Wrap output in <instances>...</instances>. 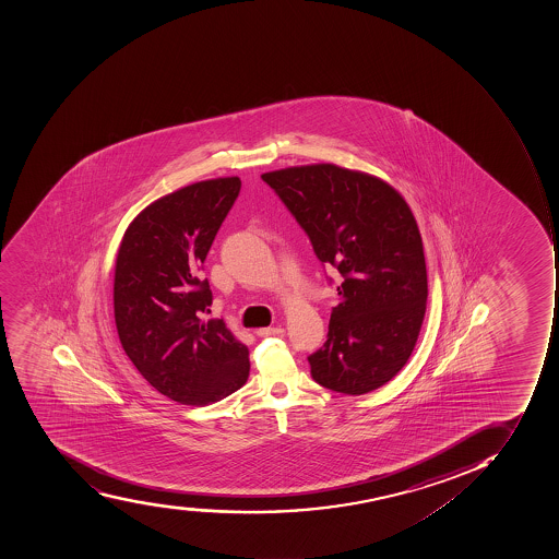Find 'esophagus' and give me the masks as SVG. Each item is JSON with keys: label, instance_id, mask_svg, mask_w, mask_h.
Instances as JSON below:
<instances>
[{"label": "esophagus", "instance_id": "1", "mask_svg": "<svg viewBox=\"0 0 559 559\" xmlns=\"http://www.w3.org/2000/svg\"><path fill=\"white\" fill-rule=\"evenodd\" d=\"M282 326L260 328V330H257L258 337H272V335H282Z\"/></svg>", "mask_w": 559, "mask_h": 559}]
</instances>
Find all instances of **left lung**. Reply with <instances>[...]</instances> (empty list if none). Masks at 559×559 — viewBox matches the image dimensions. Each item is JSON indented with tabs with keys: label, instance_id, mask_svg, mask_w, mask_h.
<instances>
[{
	"label": "left lung",
	"instance_id": "left-lung-1",
	"mask_svg": "<svg viewBox=\"0 0 559 559\" xmlns=\"http://www.w3.org/2000/svg\"><path fill=\"white\" fill-rule=\"evenodd\" d=\"M343 283L328 341L308 357L335 393H371L407 364L427 310V265L411 207L389 182L332 163L262 174Z\"/></svg>",
	"mask_w": 559,
	"mask_h": 559
}]
</instances>
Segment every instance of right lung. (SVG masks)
<instances>
[{"instance_id": "right-lung-1", "label": "right lung", "mask_w": 559, "mask_h": 559, "mask_svg": "<svg viewBox=\"0 0 559 559\" xmlns=\"http://www.w3.org/2000/svg\"><path fill=\"white\" fill-rule=\"evenodd\" d=\"M238 177L193 182L134 218L116 254L115 322L121 347L152 388L204 407L249 377V349L222 319L204 321L212 290L197 272L240 193Z\"/></svg>"}]
</instances>
